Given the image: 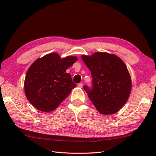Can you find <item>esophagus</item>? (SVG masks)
<instances>
[{
	"instance_id": "1",
	"label": "esophagus",
	"mask_w": 156,
	"mask_h": 156,
	"mask_svg": "<svg viewBox=\"0 0 156 156\" xmlns=\"http://www.w3.org/2000/svg\"><path fill=\"white\" fill-rule=\"evenodd\" d=\"M78 87L82 88V87H83V84H82V83H79V84H78Z\"/></svg>"
}]
</instances>
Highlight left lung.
Returning a JSON list of instances; mask_svg holds the SVG:
<instances>
[{
    "label": "left lung",
    "instance_id": "obj_1",
    "mask_svg": "<svg viewBox=\"0 0 156 156\" xmlns=\"http://www.w3.org/2000/svg\"><path fill=\"white\" fill-rule=\"evenodd\" d=\"M82 59L91 72L92 87L84 86L90 100L101 114L117 112L127 102L131 89L125 63L117 55L104 52L83 55Z\"/></svg>",
    "mask_w": 156,
    "mask_h": 156
}]
</instances>
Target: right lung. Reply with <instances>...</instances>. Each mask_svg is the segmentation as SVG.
I'll list each match as a JSON object with an SVG mask.
<instances>
[{
	"label": "right lung",
	"instance_id": "right-lung-1",
	"mask_svg": "<svg viewBox=\"0 0 156 156\" xmlns=\"http://www.w3.org/2000/svg\"><path fill=\"white\" fill-rule=\"evenodd\" d=\"M74 56L61 59L56 53L45 55L34 62L25 80L28 101L38 110L50 112L76 87L66 69L77 61Z\"/></svg>",
	"mask_w": 156,
	"mask_h": 156
}]
</instances>
